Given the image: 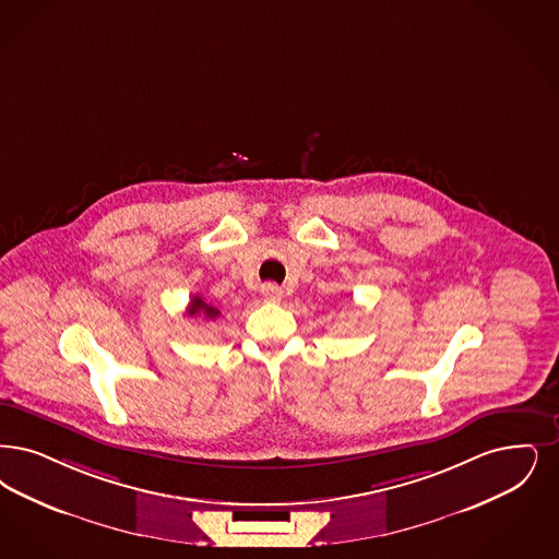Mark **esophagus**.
<instances>
[{"instance_id": "esophagus-1", "label": "esophagus", "mask_w": 559, "mask_h": 559, "mask_svg": "<svg viewBox=\"0 0 559 559\" xmlns=\"http://www.w3.org/2000/svg\"><path fill=\"white\" fill-rule=\"evenodd\" d=\"M262 295H264V299H266V301H281L283 290H281V287H276V285L269 283V285H264V287H262Z\"/></svg>"}]
</instances>
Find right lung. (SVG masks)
Segmentation results:
<instances>
[{"label": "right lung", "instance_id": "right-lung-1", "mask_svg": "<svg viewBox=\"0 0 559 559\" xmlns=\"http://www.w3.org/2000/svg\"><path fill=\"white\" fill-rule=\"evenodd\" d=\"M187 313L191 316V318H205V320H216L218 316H221V310L218 308H214V306H210V304H205L203 299H201L200 295H195L191 301H189V308H187Z\"/></svg>", "mask_w": 559, "mask_h": 559}]
</instances>
